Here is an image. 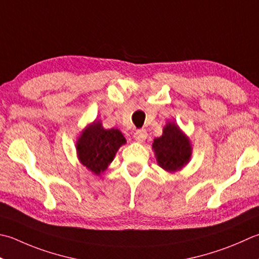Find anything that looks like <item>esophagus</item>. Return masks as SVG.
<instances>
[{
	"label": "esophagus",
	"instance_id": "34e87169",
	"mask_svg": "<svg viewBox=\"0 0 259 259\" xmlns=\"http://www.w3.org/2000/svg\"><path fill=\"white\" fill-rule=\"evenodd\" d=\"M134 137H135V139L137 141H139V143H143V141H145L146 138H147V131L145 129L136 130Z\"/></svg>",
	"mask_w": 259,
	"mask_h": 259
}]
</instances>
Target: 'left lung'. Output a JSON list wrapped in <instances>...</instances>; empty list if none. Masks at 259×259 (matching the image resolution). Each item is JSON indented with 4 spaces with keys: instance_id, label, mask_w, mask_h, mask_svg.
I'll use <instances>...</instances> for the list:
<instances>
[{
    "instance_id": "left-lung-1",
    "label": "left lung",
    "mask_w": 259,
    "mask_h": 259,
    "mask_svg": "<svg viewBox=\"0 0 259 259\" xmlns=\"http://www.w3.org/2000/svg\"><path fill=\"white\" fill-rule=\"evenodd\" d=\"M153 148L159 166L167 171H175L186 165L192 150L189 139L175 123L165 126L163 136L154 140Z\"/></svg>"
}]
</instances>
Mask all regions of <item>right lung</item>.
<instances>
[{
	"instance_id": "right-lung-1",
	"label": "right lung",
	"mask_w": 259,
	"mask_h": 259,
	"mask_svg": "<svg viewBox=\"0 0 259 259\" xmlns=\"http://www.w3.org/2000/svg\"><path fill=\"white\" fill-rule=\"evenodd\" d=\"M124 143V137L118 129L105 130L98 121L83 131L76 147L80 163L100 175L108 168L120 146Z\"/></svg>"
}]
</instances>
